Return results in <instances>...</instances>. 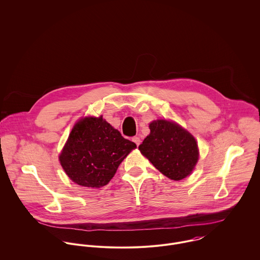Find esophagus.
<instances>
[{"label":"esophagus","instance_id":"34e87169","mask_svg":"<svg viewBox=\"0 0 260 260\" xmlns=\"http://www.w3.org/2000/svg\"><path fill=\"white\" fill-rule=\"evenodd\" d=\"M133 142L139 146L141 144V139L139 137H135V138H133Z\"/></svg>","mask_w":260,"mask_h":260}]
</instances>
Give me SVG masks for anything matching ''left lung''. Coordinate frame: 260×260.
<instances>
[{"label":"left lung","instance_id":"obj_1","mask_svg":"<svg viewBox=\"0 0 260 260\" xmlns=\"http://www.w3.org/2000/svg\"><path fill=\"white\" fill-rule=\"evenodd\" d=\"M150 134L139 148L162 174L173 180L186 177L199 159L194 138L173 121L157 119L149 123Z\"/></svg>","mask_w":260,"mask_h":260}]
</instances>
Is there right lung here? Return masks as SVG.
I'll use <instances>...</instances> for the list:
<instances>
[{
	"instance_id": "right-lung-1",
	"label": "right lung",
	"mask_w": 260,
	"mask_h": 260,
	"mask_svg": "<svg viewBox=\"0 0 260 260\" xmlns=\"http://www.w3.org/2000/svg\"><path fill=\"white\" fill-rule=\"evenodd\" d=\"M137 144L100 117H85L76 123L59 161L69 177L87 187H101L114 177L118 166Z\"/></svg>"
}]
</instances>
